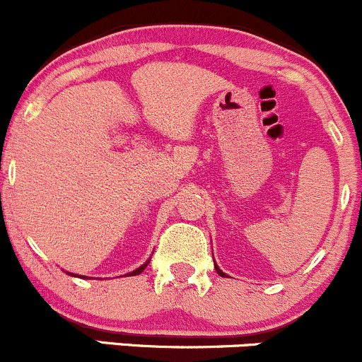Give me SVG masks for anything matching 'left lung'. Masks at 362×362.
I'll use <instances>...</instances> for the list:
<instances>
[{
  "mask_svg": "<svg viewBox=\"0 0 362 362\" xmlns=\"http://www.w3.org/2000/svg\"><path fill=\"white\" fill-rule=\"evenodd\" d=\"M215 270H217V274L221 275V277H227V275L224 274V272H222V270H218V267H217V265H215Z\"/></svg>",
  "mask_w": 362,
  "mask_h": 362,
  "instance_id": "obj_1",
  "label": "left lung"
}]
</instances>
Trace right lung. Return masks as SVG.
I'll return each instance as SVG.
<instances>
[{"instance_id":"obj_1","label":"right lung","mask_w":362,"mask_h":362,"mask_svg":"<svg viewBox=\"0 0 362 362\" xmlns=\"http://www.w3.org/2000/svg\"><path fill=\"white\" fill-rule=\"evenodd\" d=\"M148 263H150V262H147V263H145V265L138 267V269H136L135 272H132V274H129V275H138V274H141V272H144V270H145V267H147V265H148Z\"/></svg>"}]
</instances>
